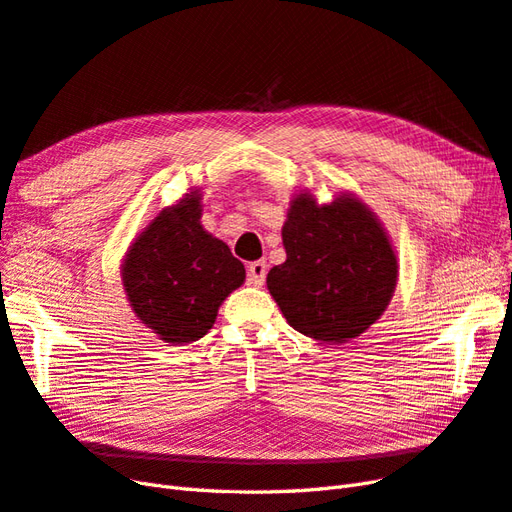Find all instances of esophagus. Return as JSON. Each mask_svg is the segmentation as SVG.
I'll return each instance as SVG.
<instances>
[{
	"instance_id": "34e87169",
	"label": "esophagus",
	"mask_w": 512,
	"mask_h": 512,
	"mask_svg": "<svg viewBox=\"0 0 512 512\" xmlns=\"http://www.w3.org/2000/svg\"><path fill=\"white\" fill-rule=\"evenodd\" d=\"M266 272H268V266H266L264 259L251 261V264H248V283L259 287L261 283L266 281Z\"/></svg>"
}]
</instances>
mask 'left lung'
<instances>
[{
	"label": "left lung",
	"mask_w": 512,
	"mask_h": 512,
	"mask_svg": "<svg viewBox=\"0 0 512 512\" xmlns=\"http://www.w3.org/2000/svg\"><path fill=\"white\" fill-rule=\"evenodd\" d=\"M287 259L268 272V289L291 328L315 341L356 339L386 311L397 285V255L384 227L358 199L317 206L291 201L283 227Z\"/></svg>",
	"instance_id": "obj_1"
}]
</instances>
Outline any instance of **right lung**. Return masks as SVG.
<instances>
[{
	"instance_id": "obj_1",
	"label": "right lung",
	"mask_w": 512,
	"mask_h": 512,
	"mask_svg": "<svg viewBox=\"0 0 512 512\" xmlns=\"http://www.w3.org/2000/svg\"><path fill=\"white\" fill-rule=\"evenodd\" d=\"M199 199L195 191L160 212L130 246L122 270L137 317L173 345L201 339L246 276L229 246L199 225Z\"/></svg>"
}]
</instances>
